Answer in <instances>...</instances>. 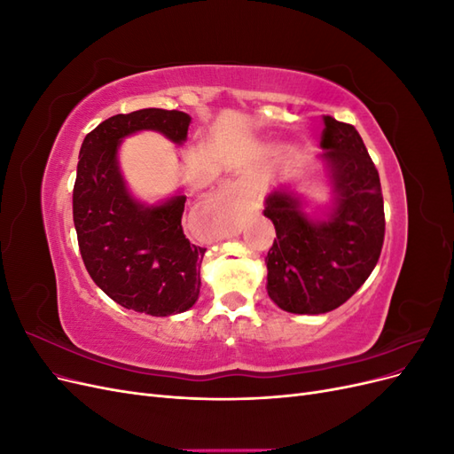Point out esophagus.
Instances as JSON below:
<instances>
[{
	"label": "esophagus",
	"mask_w": 454,
	"mask_h": 454,
	"mask_svg": "<svg viewBox=\"0 0 454 454\" xmlns=\"http://www.w3.org/2000/svg\"><path fill=\"white\" fill-rule=\"evenodd\" d=\"M248 202L246 199L242 187L237 182H227L215 193V197L212 199L214 208H217L219 212H223L227 215H239L242 212V208Z\"/></svg>",
	"instance_id": "obj_1"
}]
</instances>
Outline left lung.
I'll return each instance as SVG.
<instances>
[{
	"label": "left lung",
	"mask_w": 454,
	"mask_h": 454,
	"mask_svg": "<svg viewBox=\"0 0 454 454\" xmlns=\"http://www.w3.org/2000/svg\"><path fill=\"white\" fill-rule=\"evenodd\" d=\"M320 145L333 184L327 217H309L284 189L272 191L263 210L277 229L265 257L267 294L294 314H324L348 301L373 272L384 242L380 180L362 136L324 115Z\"/></svg>",
	"instance_id": "obj_1"
}]
</instances>
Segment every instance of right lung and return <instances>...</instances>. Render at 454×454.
I'll list each match as a JSON object with an SVG mask.
<instances>
[{"label":"right lung","instance_id":"add662e5","mask_svg":"<svg viewBox=\"0 0 454 454\" xmlns=\"http://www.w3.org/2000/svg\"><path fill=\"white\" fill-rule=\"evenodd\" d=\"M191 117L147 107L119 114L89 132L79 151L74 223L79 252L94 284L121 307L151 316L185 312L200 292L206 248L185 239V195L147 206L122 180L117 149L140 130H157L174 144L187 140Z\"/></svg>","mask_w":454,"mask_h":454}]
</instances>
